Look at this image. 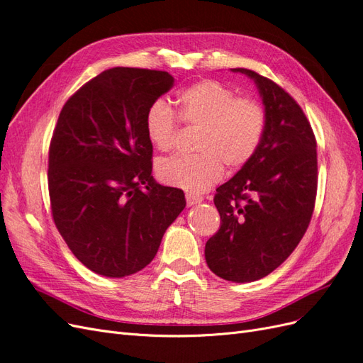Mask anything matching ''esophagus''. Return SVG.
<instances>
[{
	"instance_id": "34e87169",
	"label": "esophagus",
	"mask_w": 363,
	"mask_h": 363,
	"mask_svg": "<svg viewBox=\"0 0 363 363\" xmlns=\"http://www.w3.org/2000/svg\"><path fill=\"white\" fill-rule=\"evenodd\" d=\"M203 201V196L199 195V194H194V192H189L186 194V203H188V206H194V204H199Z\"/></svg>"
}]
</instances>
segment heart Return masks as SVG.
<instances>
[{
  "mask_svg": "<svg viewBox=\"0 0 363 363\" xmlns=\"http://www.w3.org/2000/svg\"><path fill=\"white\" fill-rule=\"evenodd\" d=\"M179 119L199 128L194 156H172L157 164L159 179L172 188L204 192L221 180L224 164L242 168L256 155L265 131L267 115L259 101L236 98V94L215 80L196 82L179 96ZM177 115L168 103L155 101L145 115L148 140L168 151L177 133Z\"/></svg>",
  "mask_w": 363,
  "mask_h": 363,
  "instance_id": "1",
  "label": "heart"
}]
</instances>
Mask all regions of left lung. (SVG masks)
Wrapping results in <instances>:
<instances>
[{
	"mask_svg": "<svg viewBox=\"0 0 363 363\" xmlns=\"http://www.w3.org/2000/svg\"><path fill=\"white\" fill-rule=\"evenodd\" d=\"M232 71L255 80L267 124L256 155L216 189L221 227L204 256L218 277L247 283L268 276L300 244L315 207L318 160L313 130L294 98L255 71Z\"/></svg>",
	"mask_w": 363,
	"mask_h": 363,
	"instance_id": "left-lung-1",
	"label": "left lung"
}]
</instances>
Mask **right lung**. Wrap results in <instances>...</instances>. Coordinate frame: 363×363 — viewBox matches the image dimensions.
I'll list each match as a JSON object with an SVG mask.
<instances>
[{
    "mask_svg": "<svg viewBox=\"0 0 363 363\" xmlns=\"http://www.w3.org/2000/svg\"><path fill=\"white\" fill-rule=\"evenodd\" d=\"M174 84L164 71L112 68L65 103L50 144L54 224L86 268L127 277L155 259L186 206L152 179L145 115Z\"/></svg>",
    "mask_w": 363,
    "mask_h": 363,
    "instance_id": "right-lung-1",
    "label": "right lung"
}]
</instances>
